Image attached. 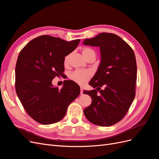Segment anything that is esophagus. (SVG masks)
<instances>
[{
    "instance_id": "obj_1",
    "label": "esophagus",
    "mask_w": 159,
    "mask_h": 159,
    "mask_svg": "<svg viewBox=\"0 0 159 159\" xmlns=\"http://www.w3.org/2000/svg\"><path fill=\"white\" fill-rule=\"evenodd\" d=\"M83 94V88H80V95H82Z\"/></svg>"
}]
</instances>
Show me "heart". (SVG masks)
<instances>
[{
  "label": "heart",
  "mask_w": 159,
  "mask_h": 159,
  "mask_svg": "<svg viewBox=\"0 0 159 159\" xmlns=\"http://www.w3.org/2000/svg\"><path fill=\"white\" fill-rule=\"evenodd\" d=\"M82 55L85 59H88L91 56H95V51L90 48H84L82 50ZM70 59V55L67 56L64 59V64L67 65L68 64ZM92 76V72L90 70H78L71 73L70 75V78L71 80L75 81L80 85L85 84Z\"/></svg>",
  "instance_id": "b5f03b06"
}]
</instances>
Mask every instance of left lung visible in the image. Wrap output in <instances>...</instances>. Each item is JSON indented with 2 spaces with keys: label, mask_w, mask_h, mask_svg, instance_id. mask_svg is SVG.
<instances>
[{
  "label": "left lung",
  "mask_w": 159,
  "mask_h": 159,
  "mask_svg": "<svg viewBox=\"0 0 159 159\" xmlns=\"http://www.w3.org/2000/svg\"><path fill=\"white\" fill-rule=\"evenodd\" d=\"M83 44L99 47L101 53L100 64L89 83L96 89L84 91L92 99L84 115L97 125H113L125 115L135 96V56L126 42L112 33H100Z\"/></svg>",
  "instance_id": "8db88e82"
}]
</instances>
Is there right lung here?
Listing matches in <instances>:
<instances>
[{"mask_svg": "<svg viewBox=\"0 0 159 159\" xmlns=\"http://www.w3.org/2000/svg\"><path fill=\"white\" fill-rule=\"evenodd\" d=\"M80 42L43 35L28 42L19 54L15 68L16 91L26 111L36 121L43 125L58 122L80 95V86L73 81L65 80L61 89L52 84L64 71L65 57Z\"/></svg>", "mask_w": 159, "mask_h": 159, "instance_id": "right-lung-1", "label": "right lung"}]
</instances>
